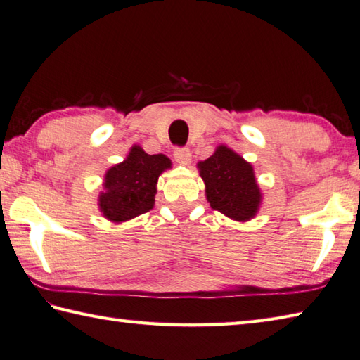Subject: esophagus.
Returning <instances> with one entry per match:
<instances>
[{
	"label": "esophagus",
	"mask_w": 360,
	"mask_h": 360,
	"mask_svg": "<svg viewBox=\"0 0 360 360\" xmlns=\"http://www.w3.org/2000/svg\"><path fill=\"white\" fill-rule=\"evenodd\" d=\"M173 154H174L176 162L181 165H187V164H190V160H192V151H190L186 146H178Z\"/></svg>",
	"instance_id": "esophagus-1"
}]
</instances>
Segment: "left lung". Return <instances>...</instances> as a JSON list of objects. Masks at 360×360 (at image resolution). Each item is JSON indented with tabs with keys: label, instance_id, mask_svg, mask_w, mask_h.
Masks as SVG:
<instances>
[{
	"label": "left lung",
	"instance_id": "8db88e82",
	"mask_svg": "<svg viewBox=\"0 0 360 360\" xmlns=\"http://www.w3.org/2000/svg\"><path fill=\"white\" fill-rule=\"evenodd\" d=\"M198 167L210 207L237 221L256 215L262 196L251 164L221 145Z\"/></svg>",
	"mask_w": 360,
	"mask_h": 360
}]
</instances>
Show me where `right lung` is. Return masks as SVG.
I'll return each instance as SVG.
<instances>
[{
    "mask_svg": "<svg viewBox=\"0 0 360 360\" xmlns=\"http://www.w3.org/2000/svg\"><path fill=\"white\" fill-rule=\"evenodd\" d=\"M172 167L164 154H146L140 146H132L122 164L105 173L100 209L105 218L120 223L142 215L154 206L159 174Z\"/></svg>",
    "mask_w": 360,
    "mask_h": 360,
    "instance_id": "add662e5",
    "label": "right lung"
}]
</instances>
